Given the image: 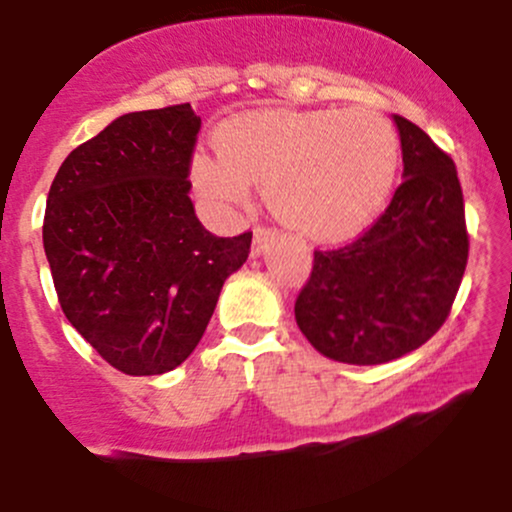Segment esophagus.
Listing matches in <instances>:
<instances>
[{
	"label": "esophagus",
	"mask_w": 512,
	"mask_h": 512,
	"mask_svg": "<svg viewBox=\"0 0 512 512\" xmlns=\"http://www.w3.org/2000/svg\"><path fill=\"white\" fill-rule=\"evenodd\" d=\"M269 240H272V231H267V228H255V238H252L250 245V257H260Z\"/></svg>",
	"instance_id": "obj_1"
}]
</instances>
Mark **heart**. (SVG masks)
<instances>
[{"label":"heart","instance_id":"b5f03b06","mask_svg":"<svg viewBox=\"0 0 512 512\" xmlns=\"http://www.w3.org/2000/svg\"><path fill=\"white\" fill-rule=\"evenodd\" d=\"M219 154H195L192 182L219 207L250 185L284 226L317 243L358 236L383 211L399 170V137L375 110H255L216 129Z\"/></svg>","mask_w":512,"mask_h":512}]
</instances>
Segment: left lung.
Segmentation results:
<instances>
[{"instance_id": "1", "label": "left lung", "mask_w": 512, "mask_h": 512, "mask_svg": "<svg viewBox=\"0 0 512 512\" xmlns=\"http://www.w3.org/2000/svg\"><path fill=\"white\" fill-rule=\"evenodd\" d=\"M404 182L354 243L315 252L296 322L322 356L378 366L440 330L467 267L462 187L455 163L414 122L392 115Z\"/></svg>"}]
</instances>
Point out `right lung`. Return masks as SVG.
Listing matches in <instances>:
<instances>
[{"label":"right lung","instance_id":"right-lung-1","mask_svg":"<svg viewBox=\"0 0 512 512\" xmlns=\"http://www.w3.org/2000/svg\"><path fill=\"white\" fill-rule=\"evenodd\" d=\"M202 120L190 103L120 115L64 158L43 248L74 330L127 375L178 368L207 330L252 233L219 238L190 199Z\"/></svg>","mask_w":512,"mask_h":512}]
</instances>
